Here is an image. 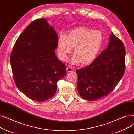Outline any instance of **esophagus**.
Instances as JSON below:
<instances>
[{"mask_svg":"<svg viewBox=\"0 0 134 134\" xmlns=\"http://www.w3.org/2000/svg\"><path fill=\"white\" fill-rule=\"evenodd\" d=\"M66 71H67V73L73 72L74 71V69L72 67H67L66 68Z\"/></svg>","mask_w":134,"mask_h":134,"instance_id":"34e87169","label":"esophagus"}]
</instances>
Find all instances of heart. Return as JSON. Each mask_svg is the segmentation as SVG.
I'll use <instances>...</instances> for the list:
<instances>
[{
    "instance_id": "1",
    "label": "heart",
    "mask_w": 134,
    "mask_h": 134,
    "mask_svg": "<svg viewBox=\"0 0 134 134\" xmlns=\"http://www.w3.org/2000/svg\"><path fill=\"white\" fill-rule=\"evenodd\" d=\"M103 42V35L99 30L86 27L75 28L66 36L60 35L57 44L58 54L62 61H66L74 48V55L70 60L72 64H88L99 54Z\"/></svg>"
}]
</instances>
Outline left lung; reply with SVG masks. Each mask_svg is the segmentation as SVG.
<instances>
[{"instance_id":"left-lung-1","label":"left lung","mask_w":134,"mask_h":134,"mask_svg":"<svg viewBox=\"0 0 134 134\" xmlns=\"http://www.w3.org/2000/svg\"><path fill=\"white\" fill-rule=\"evenodd\" d=\"M108 48L90 65L77 69V90L83 99L94 101L109 95L123 77L125 50L122 41L112 32Z\"/></svg>"}]
</instances>
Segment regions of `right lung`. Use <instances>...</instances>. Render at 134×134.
I'll return each instance as SVG.
<instances>
[{"instance_id": "obj_1", "label": "right lung", "mask_w": 134, "mask_h": 134, "mask_svg": "<svg viewBox=\"0 0 134 134\" xmlns=\"http://www.w3.org/2000/svg\"><path fill=\"white\" fill-rule=\"evenodd\" d=\"M58 35L46 20H35L20 35L10 56L13 78L20 92L31 100L44 102L57 90L66 68L55 56Z\"/></svg>"}]
</instances>
